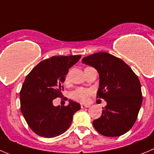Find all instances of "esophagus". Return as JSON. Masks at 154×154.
I'll return each instance as SVG.
<instances>
[{
  "label": "esophagus",
  "instance_id": "esophagus-1",
  "mask_svg": "<svg viewBox=\"0 0 154 154\" xmlns=\"http://www.w3.org/2000/svg\"><path fill=\"white\" fill-rule=\"evenodd\" d=\"M80 107H81V109H87V108H89V107H90V105H84V104H81V106H80Z\"/></svg>",
  "mask_w": 154,
  "mask_h": 154
}]
</instances>
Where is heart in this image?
I'll list each match as a JSON object with an SVG mask.
<instances>
[{
    "label": "heart",
    "instance_id": "heart-1",
    "mask_svg": "<svg viewBox=\"0 0 154 154\" xmlns=\"http://www.w3.org/2000/svg\"><path fill=\"white\" fill-rule=\"evenodd\" d=\"M92 91L88 89L77 88L70 93V98L80 103H86L88 101L89 97L91 95Z\"/></svg>",
    "mask_w": 154,
    "mask_h": 154
}]
</instances>
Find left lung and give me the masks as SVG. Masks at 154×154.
Segmentation results:
<instances>
[{"label":"left lung","instance_id":"left-lung-1","mask_svg":"<svg viewBox=\"0 0 154 154\" xmlns=\"http://www.w3.org/2000/svg\"><path fill=\"white\" fill-rule=\"evenodd\" d=\"M82 62L97 70L100 87L97 97L107 103L102 116L93 122V127L106 137L122 135L135 123L142 104L138 77L122 60L109 53L90 54Z\"/></svg>","mask_w":154,"mask_h":154}]
</instances>
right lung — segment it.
Segmentation results:
<instances>
[{"instance_id": "add662e5", "label": "right lung", "mask_w": 154, "mask_h": 154, "mask_svg": "<svg viewBox=\"0 0 154 154\" xmlns=\"http://www.w3.org/2000/svg\"><path fill=\"white\" fill-rule=\"evenodd\" d=\"M80 57L53 56L38 63L26 77L20 93L21 112L38 135L54 137L63 134L70 127L74 113L80 109V105L72 100L66 106L52 103L62 97L66 74Z\"/></svg>"}]
</instances>
